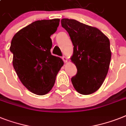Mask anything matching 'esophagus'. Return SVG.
Here are the masks:
<instances>
[{
  "mask_svg": "<svg viewBox=\"0 0 126 126\" xmlns=\"http://www.w3.org/2000/svg\"><path fill=\"white\" fill-rule=\"evenodd\" d=\"M62 59H63V61H64V62H65V63H66V62H67V58L66 57H65V56H64V57H62Z\"/></svg>",
  "mask_w": 126,
  "mask_h": 126,
  "instance_id": "esophagus-1",
  "label": "esophagus"
}]
</instances>
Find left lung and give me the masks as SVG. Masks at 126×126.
I'll return each mask as SVG.
<instances>
[{"label": "left lung", "mask_w": 126, "mask_h": 126, "mask_svg": "<svg viewBox=\"0 0 126 126\" xmlns=\"http://www.w3.org/2000/svg\"><path fill=\"white\" fill-rule=\"evenodd\" d=\"M61 24L74 46L70 59L77 73L71 78L73 86L80 94H92L101 87L108 74L111 58L110 40L98 28L76 20L62 18Z\"/></svg>", "instance_id": "obj_1"}]
</instances>
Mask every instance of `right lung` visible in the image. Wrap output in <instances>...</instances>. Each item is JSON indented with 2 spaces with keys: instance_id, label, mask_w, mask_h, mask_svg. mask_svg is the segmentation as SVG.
Masks as SVG:
<instances>
[{
  "instance_id": "1",
  "label": "right lung",
  "mask_w": 126,
  "mask_h": 126,
  "mask_svg": "<svg viewBox=\"0 0 126 126\" xmlns=\"http://www.w3.org/2000/svg\"><path fill=\"white\" fill-rule=\"evenodd\" d=\"M59 22V18L35 21L18 31L11 40L13 67L20 82L34 94L48 93L64 65L62 59L50 51V37Z\"/></svg>"
}]
</instances>
